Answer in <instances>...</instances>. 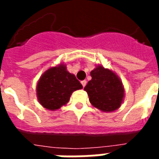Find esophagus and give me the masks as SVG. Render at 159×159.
<instances>
[{
  "label": "esophagus",
  "mask_w": 159,
  "mask_h": 159,
  "mask_svg": "<svg viewBox=\"0 0 159 159\" xmlns=\"http://www.w3.org/2000/svg\"><path fill=\"white\" fill-rule=\"evenodd\" d=\"M81 83H82L83 87H85V86H86V84H87V81H86V80H83V81H82V82H81Z\"/></svg>",
  "instance_id": "34e87169"
}]
</instances>
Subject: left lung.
I'll return each mask as SVG.
<instances>
[{
  "instance_id": "left-lung-1",
  "label": "left lung",
  "mask_w": 159,
  "mask_h": 159,
  "mask_svg": "<svg viewBox=\"0 0 159 159\" xmlns=\"http://www.w3.org/2000/svg\"><path fill=\"white\" fill-rule=\"evenodd\" d=\"M90 75L92 79L84 88L90 103L103 111H113L119 108L124 95L119 78L102 66H97Z\"/></svg>"
}]
</instances>
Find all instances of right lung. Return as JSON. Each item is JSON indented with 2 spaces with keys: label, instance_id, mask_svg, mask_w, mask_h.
Listing matches in <instances>:
<instances>
[{
  "label": "right lung",
  "instance_id": "right-lung-1",
  "mask_svg": "<svg viewBox=\"0 0 159 159\" xmlns=\"http://www.w3.org/2000/svg\"><path fill=\"white\" fill-rule=\"evenodd\" d=\"M83 89L76 76L60 65L46 71L37 83L36 93L42 107L48 110H57L66 105L73 91Z\"/></svg>",
  "mask_w": 159,
  "mask_h": 159
}]
</instances>
